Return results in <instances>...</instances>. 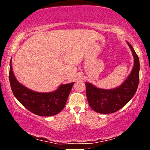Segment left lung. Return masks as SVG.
Listing matches in <instances>:
<instances>
[{
  "instance_id": "obj_1",
  "label": "left lung",
  "mask_w": 150,
  "mask_h": 150,
  "mask_svg": "<svg viewBox=\"0 0 150 150\" xmlns=\"http://www.w3.org/2000/svg\"><path fill=\"white\" fill-rule=\"evenodd\" d=\"M127 44L132 51L134 65L122 85L114 89H104L96 87L91 83H85L88 103L96 112L109 114L117 111L124 107L136 93L139 82V59L132 46L128 42Z\"/></svg>"
}]
</instances>
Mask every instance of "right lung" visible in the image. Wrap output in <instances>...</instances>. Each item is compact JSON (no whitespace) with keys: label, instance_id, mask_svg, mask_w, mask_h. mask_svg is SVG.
<instances>
[{"label":"right lung","instance_id":"add662e5","mask_svg":"<svg viewBox=\"0 0 150 150\" xmlns=\"http://www.w3.org/2000/svg\"><path fill=\"white\" fill-rule=\"evenodd\" d=\"M9 81L11 90L17 100L33 113L40 116H52L64 108L74 83L61 85L57 89L48 93L34 91L20 84L16 79L12 69L11 59L9 64Z\"/></svg>","mask_w":150,"mask_h":150}]
</instances>
